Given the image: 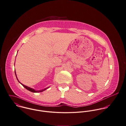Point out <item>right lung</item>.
<instances>
[{"label": "right lung", "instance_id": "add662e5", "mask_svg": "<svg viewBox=\"0 0 126 126\" xmlns=\"http://www.w3.org/2000/svg\"><path fill=\"white\" fill-rule=\"evenodd\" d=\"M15 75H16V79H17V80L18 81V79H17V77H16V72H15ZM20 84L25 88H26L27 90H29V91H31V92H42V91H45V90H46L47 88H45V89H43V90H38V91H37V90H35L34 89H33V88H30V87H27V86H25V85H23V84H22V83H20Z\"/></svg>", "mask_w": 126, "mask_h": 126}]
</instances>
